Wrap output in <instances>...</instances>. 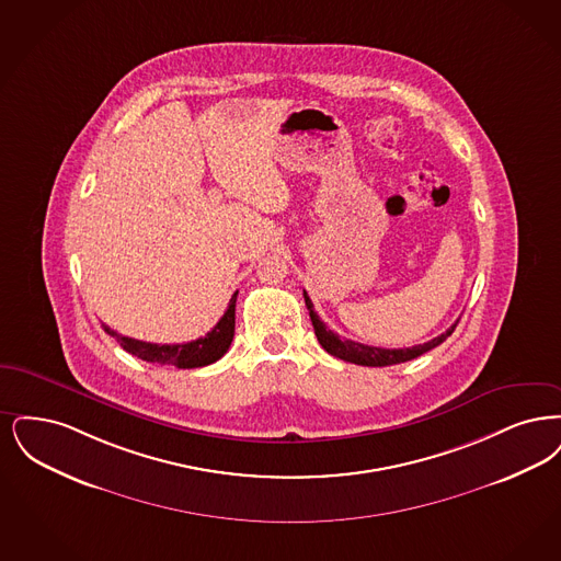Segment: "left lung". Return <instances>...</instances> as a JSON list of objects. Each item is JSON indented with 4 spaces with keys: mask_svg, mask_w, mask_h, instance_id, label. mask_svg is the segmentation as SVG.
Segmentation results:
<instances>
[{
    "mask_svg": "<svg viewBox=\"0 0 561 561\" xmlns=\"http://www.w3.org/2000/svg\"><path fill=\"white\" fill-rule=\"evenodd\" d=\"M304 299L306 306L310 310V318L314 324V333H317L318 342L320 345L335 358H342L345 363H354V365L363 366H390L413 360L416 356L434 350L436 345L444 342L446 337L453 335L457 322L438 337H434L432 342L421 343V345H413V347H400V350H388V347H375V345H365V343L352 342V340H342L337 333H333L314 312V304L308 297V293L304 291Z\"/></svg>",
    "mask_w": 561,
    "mask_h": 561,
    "instance_id": "1",
    "label": "left lung"
}]
</instances>
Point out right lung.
Masks as SVG:
<instances>
[{"instance_id":"add662e5","label":"right lung","mask_w":561,"mask_h":561,"mask_svg":"<svg viewBox=\"0 0 561 561\" xmlns=\"http://www.w3.org/2000/svg\"><path fill=\"white\" fill-rule=\"evenodd\" d=\"M237 295H232L228 310L224 317L219 318L218 324L205 335L198 337L195 342L173 343V345H159V343L140 342L119 335L117 331L108 329L104 324V331L115 337L125 352L147 360V363H157V365L175 366V368H198V366L211 365L219 360L234 337V306H237Z\"/></svg>"}]
</instances>
